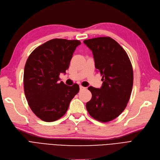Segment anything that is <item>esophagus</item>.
Wrapping results in <instances>:
<instances>
[{"mask_svg": "<svg viewBox=\"0 0 160 160\" xmlns=\"http://www.w3.org/2000/svg\"><path fill=\"white\" fill-rule=\"evenodd\" d=\"M79 88H80V90H83V89H85V88H86L85 87H82V86H81V85L79 86Z\"/></svg>", "mask_w": 160, "mask_h": 160, "instance_id": "1", "label": "esophagus"}]
</instances>
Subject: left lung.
<instances>
[{
  "label": "left lung",
  "instance_id": "8db88e82",
  "mask_svg": "<svg viewBox=\"0 0 160 160\" xmlns=\"http://www.w3.org/2000/svg\"><path fill=\"white\" fill-rule=\"evenodd\" d=\"M93 54L97 72L102 76L100 88L89 87L91 100L86 104L90 116L108 122L123 112L133 85V71L125 50L110 37L83 41Z\"/></svg>",
  "mask_w": 160,
  "mask_h": 160
}]
</instances>
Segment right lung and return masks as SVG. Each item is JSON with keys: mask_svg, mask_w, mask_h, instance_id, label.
I'll return each instance as SVG.
<instances>
[{"mask_svg": "<svg viewBox=\"0 0 160 160\" xmlns=\"http://www.w3.org/2000/svg\"><path fill=\"white\" fill-rule=\"evenodd\" d=\"M78 40L54 39L36 48L28 57L24 68L23 87L31 110L41 120L52 122L61 118L79 87L58 82L65 73Z\"/></svg>", "mask_w": 160, "mask_h": 160, "instance_id": "obj_1", "label": "right lung"}]
</instances>
